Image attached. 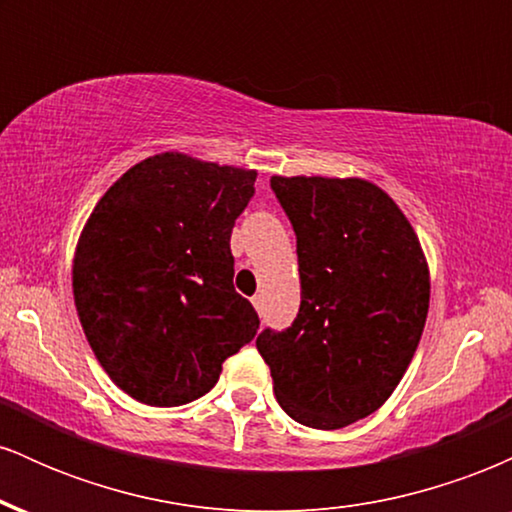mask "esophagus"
I'll use <instances>...</instances> for the list:
<instances>
[{"label": "esophagus", "mask_w": 512, "mask_h": 512, "mask_svg": "<svg viewBox=\"0 0 512 512\" xmlns=\"http://www.w3.org/2000/svg\"><path fill=\"white\" fill-rule=\"evenodd\" d=\"M252 305H255L257 313H262V308H264V298L260 296V293H257V296H252Z\"/></svg>", "instance_id": "obj_1"}]
</instances>
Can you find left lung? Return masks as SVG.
<instances>
[{"mask_svg":"<svg viewBox=\"0 0 512 512\" xmlns=\"http://www.w3.org/2000/svg\"><path fill=\"white\" fill-rule=\"evenodd\" d=\"M272 190L296 231L301 308L257 351L281 409L334 431L383 407L407 373L431 298L426 255L373 182L274 175Z\"/></svg>","mask_w":512,"mask_h":512,"instance_id":"8db88e82","label":"left lung"}]
</instances>
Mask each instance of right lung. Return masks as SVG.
<instances>
[{"label": "right lung", "instance_id": "1", "mask_svg": "<svg viewBox=\"0 0 512 512\" xmlns=\"http://www.w3.org/2000/svg\"><path fill=\"white\" fill-rule=\"evenodd\" d=\"M257 170L166 151L110 185L74 252L81 327L110 380L149 407L207 395L260 317L233 289L231 231Z\"/></svg>", "mask_w": 512, "mask_h": 512}]
</instances>
